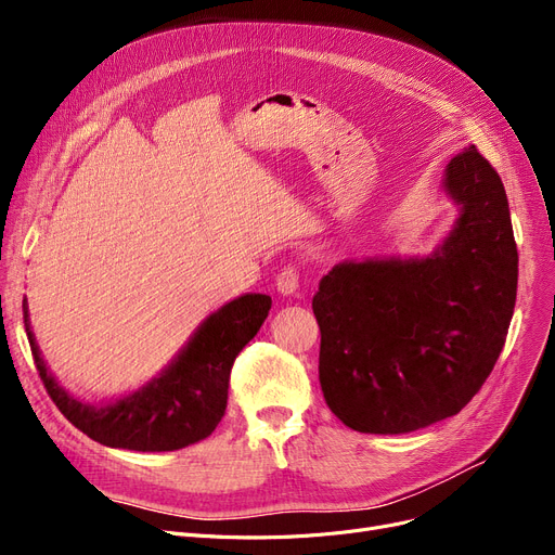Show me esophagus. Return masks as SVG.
Instances as JSON below:
<instances>
[{"label":"esophagus","mask_w":555,"mask_h":555,"mask_svg":"<svg viewBox=\"0 0 555 555\" xmlns=\"http://www.w3.org/2000/svg\"><path fill=\"white\" fill-rule=\"evenodd\" d=\"M297 287H299V270H297L295 266L283 268V270L279 272V276H276V289H279V295H283V297L293 295Z\"/></svg>","instance_id":"34e87169"}]
</instances>
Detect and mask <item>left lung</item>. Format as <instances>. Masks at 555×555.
<instances>
[{"label": "left lung", "instance_id": "obj_1", "mask_svg": "<svg viewBox=\"0 0 555 555\" xmlns=\"http://www.w3.org/2000/svg\"><path fill=\"white\" fill-rule=\"evenodd\" d=\"M443 191L459 218L429 256L337 262L312 297L319 383L356 431L406 434L459 414L504 348L517 295L504 184L470 145Z\"/></svg>", "mask_w": 555, "mask_h": 555}]
</instances>
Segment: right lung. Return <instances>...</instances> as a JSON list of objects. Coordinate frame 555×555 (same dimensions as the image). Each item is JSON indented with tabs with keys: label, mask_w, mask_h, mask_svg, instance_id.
Segmentation results:
<instances>
[{
	"label": "right lung",
	"mask_w": 555,
	"mask_h": 555,
	"mask_svg": "<svg viewBox=\"0 0 555 555\" xmlns=\"http://www.w3.org/2000/svg\"><path fill=\"white\" fill-rule=\"evenodd\" d=\"M272 308L268 295H243L224 304L197 326L157 377L107 404H87L69 396L49 373L22 304L24 326L42 385L63 416L107 448L172 452L193 446L218 427L227 410L233 360L258 333Z\"/></svg>",
	"instance_id": "obj_1"
}]
</instances>
